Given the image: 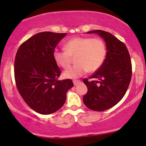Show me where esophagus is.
Instances as JSON below:
<instances>
[{
  "instance_id": "obj_1",
  "label": "esophagus",
  "mask_w": 146,
  "mask_h": 146,
  "mask_svg": "<svg viewBox=\"0 0 146 146\" xmlns=\"http://www.w3.org/2000/svg\"><path fill=\"white\" fill-rule=\"evenodd\" d=\"M73 84H74V85H78V83H80V80H73Z\"/></svg>"
}]
</instances>
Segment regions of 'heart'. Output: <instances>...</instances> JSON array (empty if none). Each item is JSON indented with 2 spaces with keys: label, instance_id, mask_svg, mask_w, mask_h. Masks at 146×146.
Returning a JSON list of instances; mask_svg holds the SVG:
<instances>
[{
  "label": "heart",
  "instance_id": "obj_1",
  "mask_svg": "<svg viewBox=\"0 0 146 146\" xmlns=\"http://www.w3.org/2000/svg\"><path fill=\"white\" fill-rule=\"evenodd\" d=\"M64 48L65 51L55 49L53 52L56 64L67 68L71 64L72 57H75L76 64L63 73L65 78H78L87 71H97L104 64L107 55L105 43L100 38L75 36L65 43Z\"/></svg>",
  "mask_w": 146,
  "mask_h": 146
}]
</instances>
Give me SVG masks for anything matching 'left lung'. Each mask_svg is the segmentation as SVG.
Wrapping results in <instances>:
<instances>
[{"instance_id": "1", "label": "left lung", "mask_w": 146, "mask_h": 146, "mask_svg": "<svg viewBox=\"0 0 146 146\" xmlns=\"http://www.w3.org/2000/svg\"><path fill=\"white\" fill-rule=\"evenodd\" d=\"M104 39L107 55L99 70L83 82L88 92L83 96V102L88 108L102 111L111 108L123 98L130 84L132 66L126 45L110 32L92 30Z\"/></svg>"}]
</instances>
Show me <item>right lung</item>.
<instances>
[{
	"instance_id": "right-lung-1",
	"label": "right lung",
	"mask_w": 146,
	"mask_h": 146,
	"mask_svg": "<svg viewBox=\"0 0 146 146\" xmlns=\"http://www.w3.org/2000/svg\"><path fill=\"white\" fill-rule=\"evenodd\" d=\"M66 35L40 32L23 42L16 54V86L26 104L39 114L58 111L66 102L67 91L73 86L70 79L58 80L61 70L53 58L56 46Z\"/></svg>"
}]
</instances>
